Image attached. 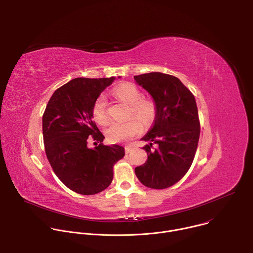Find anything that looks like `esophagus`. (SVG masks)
Instances as JSON below:
<instances>
[{"label": "esophagus", "mask_w": 253, "mask_h": 253, "mask_svg": "<svg viewBox=\"0 0 253 253\" xmlns=\"http://www.w3.org/2000/svg\"><path fill=\"white\" fill-rule=\"evenodd\" d=\"M131 150H132V148H131V147H129V146H126V147H125V153H126V154L130 153V152H131Z\"/></svg>", "instance_id": "1"}]
</instances>
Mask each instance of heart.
<instances>
[{"label":"heart","mask_w":253,"mask_h":253,"mask_svg":"<svg viewBox=\"0 0 253 253\" xmlns=\"http://www.w3.org/2000/svg\"><path fill=\"white\" fill-rule=\"evenodd\" d=\"M113 94L119 100L129 105L128 117L135 116L145 126L151 124L155 119L156 105L154 101L143 98V93L135 85L129 83L121 84L113 90ZM92 115L98 124H105L107 122V103L103 95L95 100L92 108ZM137 121L135 118H131L126 122H114L110 124L105 130L107 139L113 143L126 142L132 139L141 131L140 122L139 123V121Z\"/></svg>","instance_id":"b5f03b06"}]
</instances>
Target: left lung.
Returning <instances> with one entry per match:
<instances>
[{"mask_svg":"<svg viewBox=\"0 0 253 253\" xmlns=\"http://www.w3.org/2000/svg\"><path fill=\"white\" fill-rule=\"evenodd\" d=\"M156 105L152 128L141 140L147 144V161L135 168L140 182L164 189L177 183L189 170L198 145L200 123L193 94L178 78L160 72L134 76ZM156 143L157 149H152Z\"/></svg>","mask_w":253,"mask_h":253,"instance_id":"left-lung-1","label":"left lung"}]
</instances>
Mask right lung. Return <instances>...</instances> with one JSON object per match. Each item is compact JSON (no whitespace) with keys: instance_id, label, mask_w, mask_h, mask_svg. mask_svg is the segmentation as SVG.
Returning <instances> with one entry per match:
<instances>
[{"instance_id":"add662e5","label":"right lung","mask_w":253,"mask_h":253,"mask_svg":"<svg viewBox=\"0 0 253 253\" xmlns=\"http://www.w3.org/2000/svg\"><path fill=\"white\" fill-rule=\"evenodd\" d=\"M115 79L71 80L54 92L43 115L47 158L61 181L82 195H93L109 186L114 164L125 155L122 146L103 145L105 137L92 115L95 100ZM90 135L100 142L93 150L86 146Z\"/></svg>"}]
</instances>
